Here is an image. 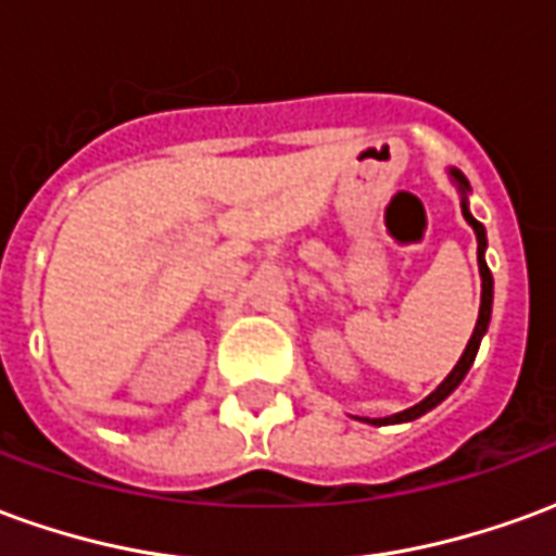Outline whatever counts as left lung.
<instances>
[{
	"label": "left lung",
	"instance_id": "obj_1",
	"mask_svg": "<svg viewBox=\"0 0 556 556\" xmlns=\"http://www.w3.org/2000/svg\"><path fill=\"white\" fill-rule=\"evenodd\" d=\"M446 175H450V181L455 184V190H458V195H462V214H465L467 226H470V229H473V235H477V262H479V277H482V294H479L477 327H473V333H470V342H467L465 354L458 357V363L453 366V372L443 378L434 393H429V396L422 399L419 405H414V408L402 410V414H393V417H378V419L357 417V419H363V422H369V426H393V422H410V419H417V417H422V414H429L431 408H438L443 399L450 396L455 387L465 381L467 369H470V366H473V361H477L479 342H482L485 330H489L491 301H494V279H491V270H489V265H485V247H489V241H485V226H482V223H479V219L470 214V205H467V193H470V184H467V178L462 175V169L450 166V169H446Z\"/></svg>",
	"mask_w": 556,
	"mask_h": 556
}]
</instances>
